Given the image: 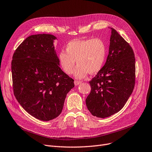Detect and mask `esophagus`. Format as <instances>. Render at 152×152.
Instances as JSON below:
<instances>
[{"label":"esophagus","mask_w":152,"mask_h":152,"mask_svg":"<svg viewBox=\"0 0 152 152\" xmlns=\"http://www.w3.org/2000/svg\"><path fill=\"white\" fill-rule=\"evenodd\" d=\"M82 83L81 81H78V80H75L74 81V84L75 85H78L79 84H80Z\"/></svg>","instance_id":"1"}]
</instances>
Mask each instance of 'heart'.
Here are the masks:
<instances>
[{"mask_svg":"<svg viewBox=\"0 0 152 152\" xmlns=\"http://www.w3.org/2000/svg\"><path fill=\"white\" fill-rule=\"evenodd\" d=\"M106 54V45L102 39H75L67 43L66 51L61 50L58 59L62 69L68 75L73 72L76 61L78 66L74 76L83 78L88 73L95 74L102 69Z\"/></svg>","mask_w":152,"mask_h":152,"instance_id":"obj_1","label":"heart"}]
</instances>
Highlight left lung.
Listing matches in <instances>:
<instances>
[{
  "label": "left lung",
  "mask_w": 152,
  "mask_h": 152,
  "mask_svg": "<svg viewBox=\"0 0 152 152\" xmlns=\"http://www.w3.org/2000/svg\"><path fill=\"white\" fill-rule=\"evenodd\" d=\"M104 66L90 81L86 105L91 114L105 118L119 112L132 94L135 81L133 49L114 28Z\"/></svg>",
  "instance_id": "8db88e82"
}]
</instances>
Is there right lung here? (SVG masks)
<instances>
[{
    "instance_id": "right-lung-1",
    "label": "right lung",
    "mask_w": 152,
    "mask_h": 152,
    "mask_svg": "<svg viewBox=\"0 0 152 152\" xmlns=\"http://www.w3.org/2000/svg\"><path fill=\"white\" fill-rule=\"evenodd\" d=\"M49 34L31 35L14 53L12 61L13 93L20 104L38 119L57 118L74 80L61 70Z\"/></svg>"
}]
</instances>
